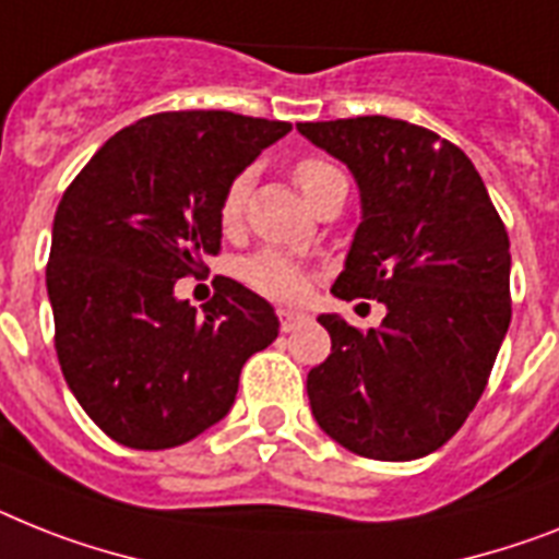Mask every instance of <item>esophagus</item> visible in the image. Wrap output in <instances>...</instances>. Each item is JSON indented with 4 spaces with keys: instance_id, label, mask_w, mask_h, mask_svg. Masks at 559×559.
<instances>
[{
    "instance_id": "1",
    "label": "esophagus",
    "mask_w": 559,
    "mask_h": 559,
    "mask_svg": "<svg viewBox=\"0 0 559 559\" xmlns=\"http://www.w3.org/2000/svg\"><path fill=\"white\" fill-rule=\"evenodd\" d=\"M276 317H280V329L283 331H294L299 322H306V313L294 311V308H280V311H276Z\"/></svg>"
}]
</instances>
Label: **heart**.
Segmentation results:
<instances>
[{
  "label": "heart",
  "mask_w": 559,
  "mask_h": 559,
  "mask_svg": "<svg viewBox=\"0 0 559 559\" xmlns=\"http://www.w3.org/2000/svg\"><path fill=\"white\" fill-rule=\"evenodd\" d=\"M290 177L313 207H320L334 193L348 191V179H345L343 170L329 159H320V156H306V159L294 163ZM246 207L248 177L239 174V177L230 179L228 188L219 197V207H216L223 230H237L246 219ZM237 274L248 288L262 294V297L276 299V302H297L311 283V269L306 262H299L297 257L285 251H276V248H262L246 260H239Z\"/></svg>",
  "instance_id": "obj_1"
}]
</instances>
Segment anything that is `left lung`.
Masks as SVG:
<instances>
[{"label":"left lung","mask_w":559,"mask_h":559,"mask_svg":"<svg viewBox=\"0 0 559 559\" xmlns=\"http://www.w3.org/2000/svg\"><path fill=\"white\" fill-rule=\"evenodd\" d=\"M352 168L362 197L340 299L389 308L380 329L322 313L331 354L308 400L331 440L368 460H417L460 431L511 322L509 234L472 159L389 117L299 122Z\"/></svg>","instance_id":"8db88e82"}]
</instances>
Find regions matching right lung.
<instances>
[{
    "label": "right lung",
    "instance_id": "obj_1",
    "mask_svg": "<svg viewBox=\"0 0 559 559\" xmlns=\"http://www.w3.org/2000/svg\"><path fill=\"white\" fill-rule=\"evenodd\" d=\"M290 122L165 110L128 124L73 177L53 216L45 280L64 382L128 449L182 445L225 417L274 308L219 276L202 311L174 297L223 248L219 197Z\"/></svg>",
    "mask_w": 559,
    "mask_h": 559
}]
</instances>
